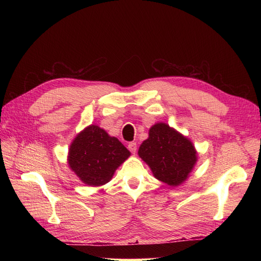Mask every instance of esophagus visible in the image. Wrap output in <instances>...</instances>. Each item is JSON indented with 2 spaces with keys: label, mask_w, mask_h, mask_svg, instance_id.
I'll return each mask as SVG.
<instances>
[{
  "label": "esophagus",
  "mask_w": 261,
  "mask_h": 261,
  "mask_svg": "<svg viewBox=\"0 0 261 261\" xmlns=\"http://www.w3.org/2000/svg\"><path fill=\"white\" fill-rule=\"evenodd\" d=\"M127 149L132 152V153H136L137 152V143L136 142H130L129 145H127Z\"/></svg>",
  "instance_id": "1"
}]
</instances>
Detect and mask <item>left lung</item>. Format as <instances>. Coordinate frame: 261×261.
<instances>
[{"label": "left lung", "mask_w": 261, "mask_h": 261, "mask_svg": "<svg viewBox=\"0 0 261 261\" xmlns=\"http://www.w3.org/2000/svg\"><path fill=\"white\" fill-rule=\"evenodd\" d=\"M138 153L153 176L170 186L181 184L197 160L193 143L166 123L151 126Z\"/></svg>", "instance_id": "8db88e82"}]
</instances>
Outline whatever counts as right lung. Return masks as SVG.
I'll list each match as a JSON object with an SVG mask.
<instances>
[{"instance_id":"right-lung-1","label":"right lung","mask_w":261,"mask_h":261,"mask_svg":"<svg viewBox=\"0 0 261 261\" xmlns=\"http://www.w3.org/2000/svg\"><path fill=\"white\" fill-rule=\"evenodd\" d=\"M129 156L130 151L116 138L97 125H90L71 143L68 164L83 182L101 186L110 181L115 169Z\"/></svg>"}]
</instances>
